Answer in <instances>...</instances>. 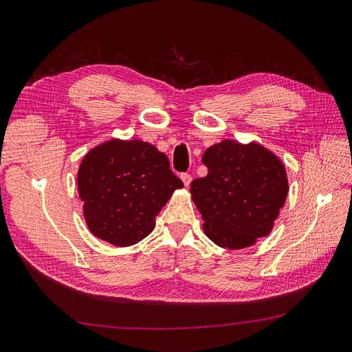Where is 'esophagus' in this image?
<instances>
[{
  "mask_svg": "<svg viewBox=\"0 0 352 352\" xmlns=\"http://www.w3.org/2000/svg\"><path fill=\"white\" fill-rule=\"evenodd\" d=\"M180 179H182V182H184V185H185L186 188L190 185V182H192V176L188 175V173H182V175H180Z\"/></svg>",
  "mask_w": 352,
  "mask_h": 352,
  "instance_id": "1",
  "label": "esophagus"
}]
</instances>
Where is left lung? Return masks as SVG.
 <instances>
[{
	"label": "left lung",
	"instance_id": "8db88e82",
	"mask_svg": "<svg viewBox=\"0 0 352 352\" xmlns=\"http://www.w3.org/2000/svg\"><path fill=\"white\" fill-rule=\"evenodd\" d=\"M206 177L190 184L206 235L221 248L241 250L267 236L287 197L283 163L257 142L225 140L207 148Z\"/></svg>",
	"mask_w": 352,
	"mask_h": 352
}]
</instances>
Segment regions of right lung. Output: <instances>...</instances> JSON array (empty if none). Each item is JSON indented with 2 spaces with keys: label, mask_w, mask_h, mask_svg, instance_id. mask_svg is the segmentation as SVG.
Instances as JSON below:
<instances>
[{
  "label": "right lung",
  "mask_w": 352,
  "mask_h": 352,
  "mask_svg": "<svg viewBox=\"0 0 352 352\" xmlns=\"http://www.w3.org/2000/svg\"><path fill=\"white\" fill-rule=\"evenodd\" d=\"M168 166L166 154L140 140L113 138L92 148L78 172L88 229L116 247H131L150 235L158 212L184 186Z\"/></svg>",
  "instance_id": "1"
}]
</instances>
